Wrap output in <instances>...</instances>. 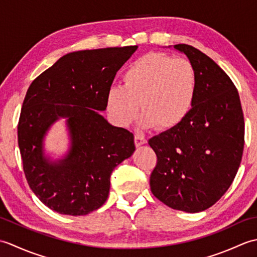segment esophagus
<instances>
[{
    "instance_id": "1",
    "label": "esophagus",
    "mask_w": 257,
    "mask_h": 257,
    "mask_svg": "<svg viewBox=\"0 0 257 257\" xmlns=\"http://www.w3.org/2000/svg\"><path fill=\"white\" fill-rule=\"evenodd\" d=\"M135 144L137 147L141 146V145H145L147 144V139L144 137L143 135H139V134H136L135 135Z\"/></svg>"
}]
</instances>
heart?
I'll return each instance as SVG.
<instances>
[{"instance_id":"b5f03b06","label":"heart","mask_w":257,"mask_h":257,"mask_svg":"<svg viewBox=\"0 0 257 257\" xmlns=\"http://www.w3.org/2000/svg\"><path fill=\"white\" fill-rule=\"evenodd\" d=\"M198 73L190 61L163 53H149L124 69L122 86L107 92V109L116 122L128 125L144 110L141 125L162 130L178 127L195 105Z\"/></svg>"}]
</instances>
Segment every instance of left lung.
<instances>
[{
  "mask_svg": "<svg viewBox=\"0 0 257 257\" xmlns=\"http://www.w3.org/2000/svg\"><path fill=\"white\" fill-rule=\"evenodd\" d=\"M173 47L194 66L199 92L183 122L149 140L157 155L150 189L172 209L196 213L216 203L236 176L244 116L236 87L219 65L193 46Z\"/></svg>",
  "mask_w": 257,
  "mask_h": 257,
  "instance_id": "8db88e82",
  "label": "left lung"
}]
</instances>
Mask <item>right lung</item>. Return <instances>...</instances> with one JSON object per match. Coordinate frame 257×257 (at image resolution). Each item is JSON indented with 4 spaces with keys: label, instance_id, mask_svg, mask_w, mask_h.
<instances>
[{
    "label": "right lung",
    "instance_id": "1",
    "mask_svg": "<svg viewBox=\"0 0 257 257\" xmlns=\"http://www.w3.org/2000/svg\"><path fill=\"white\" fill-rule=\"evenodd\" d=\"M137 48L69 53L27 89L18 124L20 152L27 183L50 209L75 216L99 209L113 169L134 154L133 133L113 127L98 111L106 109L116 73ZM59 116L69 118L72 146L65 160L52 163L42 152V139Z\"/></svg>",
    "mask_w": 257,
    "mask_h": 257
}]
</instances>
